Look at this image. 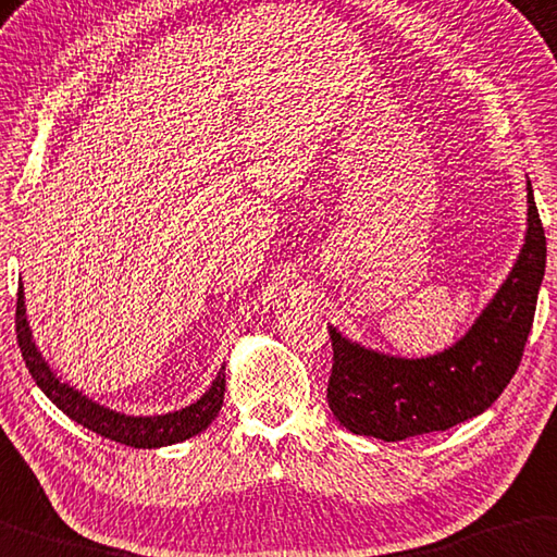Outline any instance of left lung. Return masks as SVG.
I'll use <instances>...</instances> for the list:
<instances>
[{"instance_id": "left-lung-1", "label": "left lung", "mask_w": 557, "mask_h": 557, "mask_svg": "<svg viewBox=\"0 0 557 557\" xmlns=\"http://www.w3.org/2000/svg\"><path fill=\"white\" fill-rule=\"evenodd\" d=\"M545 273V232L528 182V232L513 271L471 331L430 358H392L335 331L327 405L352 434L382 442L444 432L496 403L516 375Z\"/></svg>"}]
</instances>
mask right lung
I'll return each instance as SVG.
<instances>
[{
	"mask_svg": "<svg viewBox=\"0 0 557 557\" xmlns=\"http://www.w3.org/2000/svg\"><path fill=\"white\" fill-rule=\"evenodd\" d=\"M16 341H20L22 358L29 368L36 385L41 387L53 405H57L63 414L71 417L73 422L86 426V430L96 432L106 440L135 446V449H154V446H168L185 442L189 436L205 432L212 419L219 414L224 403V364L216 372V380L212 382L202 397L195 405H189L180 412L158 414V417H127L113 409L96 405L94 399L81 395L78 389L69 387L66 382H61L53 375L47 360L41 358V352L36 350V343L32 341L29 323H26V308H24V288L20 286L16 294Z\"/></svg>",
	"mask_w": 557,
	"mask_h": 557,
	"instance_id": "right-lung-1",
	"label": "right lung"
}]
</instances>
